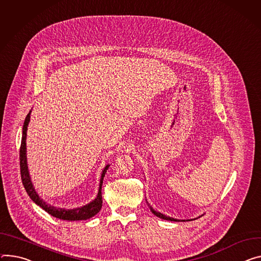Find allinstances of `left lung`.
Instances as JSON below:
<instances>
[{
  "label": "left lung",
  "instance_id": "1",
  "mask_svg": "<svg viewBox=\"0 0 261 261\" xmlns=\"http://www.w3.org/2000/svg\"><path fill=\"white\" fill-rule=\"evenodd\" d=\"M148 203V202H147ZM148 205H149V203H148ZM149 208L151 209V211L154 213V215L156 216V217H158V218H160V219H163V220H167V221H173V222H178L179 220H177V219H173V218H170V217H167V216H164V215H162V213H160V212H157V211H155L150 205H149Z\"/></svg>",
  "mask_w": 261,
  "mask_h": 261
}]
</instances>
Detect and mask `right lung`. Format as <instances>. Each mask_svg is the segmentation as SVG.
<instances>
[{
    "label": "right lung",
    "instance_id": "obj_1",
    "mask_svg": "<svg viewBox=\"0 0 261 261\" xmlns=\"http://www.w3.org/2000/svg\"><path fill=\"white\" fill-rule=\"evenodd\" d=\"M30 114L31 111L27 114L25 122H23L22 126V136H21V141H20V149H19V165H20V176H21V181L22 185L25 187L27 194L31 198V200L37 204L39 207H41L44 211H46L49 215L60 219L64 221H81V220H87L89 218H92L93 216H96L97 213L101 210L102 208V184H103V179L105 177V174L109 168V164H107L104 168L102 175H101V180H100V186H99V193L97 198L90 203L86 204L85 206L74 208V209H64V208H57L55 206H52L50 204H46L42 199L39 198L37 193L35 192L34 186L31 182V178L29 175V170H28V164H27V148H26V138H27V130H28V125L30 122Z\"/></svg>",
    "mask_w": 261,
    "mask_h": 261
}]
</instances>
